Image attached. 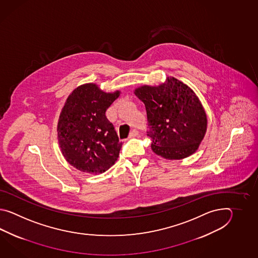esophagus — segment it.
<instances>
[{
    "label": "esophagus",
    "instance_id": "34e87169",
    "mask_svg": "<svg viewBox=\"0 0 258 258\" xmlns=\"http://www.w3.org/2000/svg\"><path fill=\"white\" fill-rule=\"evenodd\" d=\"M138 136V131L136 130V129H134L133 131L130 133V135H129V138H133V137H136Z\"/></svg>",
    "mask_w": 258,
    "mask_h": 258
}]
</instances>
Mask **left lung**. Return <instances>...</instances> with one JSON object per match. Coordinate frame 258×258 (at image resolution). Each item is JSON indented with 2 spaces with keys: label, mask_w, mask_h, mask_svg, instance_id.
I'll use <instances>...</instances> for the list:
<instances>
[{
  "label": "left lung",
  "mask_w": 258,
  "mask_h": 258,
  "mask_svg": "<svg viewBox=\"0 0 258 258\" xmlns=\"http://www.w3.org/2000/svg\"><path fill=\"white\" fill-rule=\"evenodd\" d=\"M146 106L148 137L154 153L168 159L191 156L207 132L208 119L198 96L174 77L157 87L142 86L135 90Z\"/></svg>",
  "instance_id": "left-lung-1"
}]
</instances>
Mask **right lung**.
<instances>
[{
	"instance_id": "1",
	"label": "right lung",
	"mask_w": 258,
	"mask_h": 258,
	"mask_svg": "<svg viewBox=\"0 0 258 258\" xmlns=\"http://www.w3.org/2000/svg\"><path fill=\"white\" fill-rule=\"evenodd\" d=\"M120 93H106L88 83L66 99L57 125L58 141L66 161L77 170L99 174L115 163L122 144L105 113Z\"/></svg>"
}]
</instances>
